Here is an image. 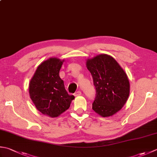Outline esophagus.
Returning a JSON list of instances; mask_svg holds the SVG:
<instances>
[{
	"label": "esophagus",
	"mask_w": 157,
	"mask_h": 157,
	"mask_svg": "<svg viewBox=\"0 0 157 157\" xmlns=\"http://www.w3.org/2000/svg\"><path fill=\"white\" fill-rule=\"evenodd\" d=\"M81 94H82L81 91H77V92H75V93L74 96L75 97H78V96H79V95H81Z\"/></svg>",
	"instance_id": "34e87169"
}]
</instances>
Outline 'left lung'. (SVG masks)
I'll return each mask as SVG.
<instances>
[{"instance_id": "obj_1", "label": "left lung", "mask_w": 157, "mask_h": 157, "mask_svg": "<svg viewBox=\"0 0 157 157\" xmlns=\"http://www.w3.org/2000/svg\"><path fill=\"white\" fill-rule=\"evenodd\" d=\"M86 67L96 88L93 109L102 117L114 115L125 105L129 96L127 73L114 58L105 54L88 58Z\"/></svg>"}]
</instances>
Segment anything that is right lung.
Returning <instances> with one entry per match:
<instances>
[{
    "label": "right lung",
    "mask_w": 157,
    "mask_h": 157,
    "mask_svg": "<svg viewBox=\"0 0 157 157\" xmlns=\"http://www.w3.org/2000/svg\"><path fill=\"white\" fill-rule=\"evenodd\" d=\"M64 60L50 58L38 66L29 83L30 97L43 114L56 118L68 109L75 99L65 90L59 71Z\"/></svg>",
    "instance_id": "right-lung-1"
}]
</instances>
